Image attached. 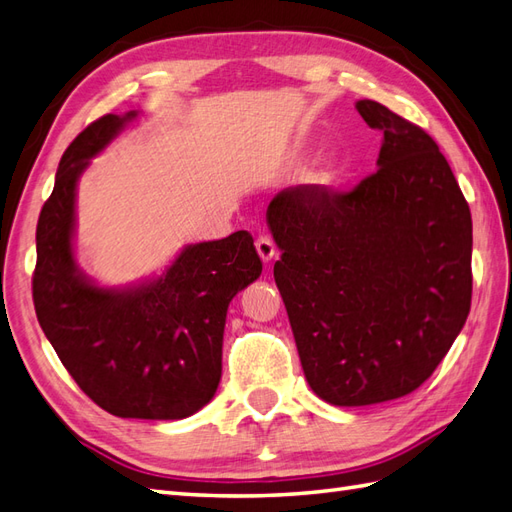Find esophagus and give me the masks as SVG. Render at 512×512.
<instances>
[{"label":"esophagus","instance_id":"esophagus-1","mask_svg":"<svg viewBox=\"0 0 512 512\" xmlns=\"http://www.w3.org/2000/svg\"><path fill=\"white\" fill-rule=\"evenodd\" d=\"M255 248H257V253H259V257H261V261H264V264H268V261L277 257L275 242H272L268 235H259L255 240Z\"/></svg>","mask_w":512,"mask_h":512}]
</instances>
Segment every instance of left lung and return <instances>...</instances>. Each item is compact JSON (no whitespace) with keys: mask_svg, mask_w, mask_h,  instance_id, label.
Here are the masks:
<instances>
[{"mask_svg":"<svg viewBox=\"0 0 512 512\" xmlns=\"http://www.w3.org/2000/svg\"><path fill=\"white\" fill-rule=\"evenodd\" d=\"M382 130L377 172L351 192L285 187L268 227L275 281L307 384L334 406L417 390L471 307V211L423 128L384 104L355 102Z\"/></svg>","mask_w":512,"mask_h":512,"instance_id":"1","label":"left lung"}]
</instances>
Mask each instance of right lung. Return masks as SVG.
I'll return each mask as SVG.
<instances>
[{
  "label": "right lung",
  "instance_id": "1",
  "mask_svg": "<svg viewBox=\"0 0 512 512\" xmlns=\"http://www.w3.org/2000/svg\"><path fill=\"white\" fill-rule=\"evenodd\" d=\"M137 117L104 115L71 141L37 224L34 310L76 384L122 419L176 421L213 399L233 296L261 275L248 231L185 246L159 277L102 288L76 264L80 174Z\"/></svg>",
  "mask_w": 512,
  "mask_h": 512
}]
</instances>
